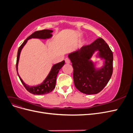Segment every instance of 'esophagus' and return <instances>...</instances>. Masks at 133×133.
<instances>
[{"instance_id": "esophagus-1", "label": "esophagus", "mask_w": 133, "mask_h": 133, "mask_svg": "<svg viewBox=\"0 0 133 133\" xmlns=\"http://www.w3.org/2000/svg\"><path fill=\"white\" fill-rule=\"evenodd\" d=\"M65 63L66 64H70V59L69 58H65Z\"/></svg>"}]
</instances>
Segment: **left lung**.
<instances>
[{"instance_id": "left-lung-1", "label": "left lung", "mask_w": 133, "mask_h": 133, "mask_svg": "<svg viewBox=\"0 0 133 133\" xmlns=\"http://www.w3.org/2000/svg\"><path fill=\"white\" fill-rule=\"evenodd\" d=\"M96 50L99 51V56L106 60L104 66L98 71L89 60ZM68 57L73 68V79L76 89L89 95L97 94L104 89L110 79L113 70V54L104 39L98 38Z\"/></svg>"}]
</instances>
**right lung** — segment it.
<instances>
[{
    "label": "right lung",
    "instance_id": "1",
    "mask_svg": "<svg viewBox=\"0 0 133 133\" xmlns=\"http://www.w3.org/2000/svg\"><path fill=\"white\" fill-rule=\"evenodd\" d=\"M52 32H53L52 30H48V29H44V30L36 31L34 32L33 34H31L25 40L24 42L22 45L19 46L18 50L17 63H16V69H17V74L24 87H25V89L28 91L33 94H35V95L46 94L48 93H49V92H50L54 89L55 87L56 80H57V76L58 74V72L59 70L61 69L62 67L64 65L65 61L63 60V61H62V62H60L59 63H57L55 64V65H54L53 68H51V70L49 73V75H48L46 78L45 79V80H44L43 83L37 86L30 87L24 83L23 80L21 79V77H20V76L19 75L18 73V65L20 54H21V51L22 49V48L26 43L28 40H29V39H31V38H39V39L49 38L52 36V34H51Z\"/></svg>",
    "mask_w": 133,
    "mask_h": 133
}]
</instances>
